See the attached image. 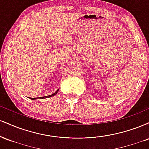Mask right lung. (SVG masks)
<instances>
[{
  "label": "right lung",
  "mask_w": 149,
  "mask_h": 149,
  "mask_svg": "<svg viewBox=\"0 0 149 149\" xmlns=\"http://www.w3.org/2000/svg\"><path fill=\"white\" fill-rule=\"evenodd\" d=\"M58 91H59V89L56 91L54 93H53L52 95H48V96H45V97H36V98H31V97H29V99H31V100H38V99H45V98H49V97H53L54 95H55L57 93Z\"/></svg>",
  "instance_id": "add662e5"
}]
</instances>
